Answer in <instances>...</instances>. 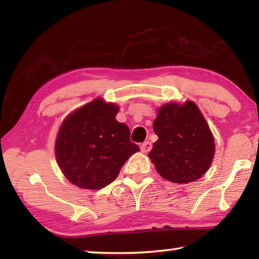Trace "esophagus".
<instances>
[{
	"instance_id": "34e87169",
	"label": "esophagus",
	"mask_w": 259,
	"mask_h": 259,
	"mask_svg": "<svg viewBox=\"0 0 259 259\" xmlns=\"http://www.w3.org/2000/svg\"><path fill=\"white\" fill-rule=\"evenodd\" d=\"M151 148H152V143L151 142H144L142 145H140V150H142L143 153L150 152Z\"/></svg>"
}]
</instances>
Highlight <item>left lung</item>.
I'll use <instances>...</instances> for the list:
<instances>
[{
    "label": "left lung",
    "mask_w": 259,
    "mask_h": 259,
    "mask_svg": "<svg viewBox=\"0 0 259 259\" xmlns=\"http://www.w3.org/2000/svg\"><path fill=\"white\" fill-rule=\"evenodd\" d=\"M153 130L159 139L150 159L162 178L176 184L198 181L208 171L214 154V140L196 105L170 103L157 111Z\"/></svg>",
    "instance_id": "1"
}]
</instances>
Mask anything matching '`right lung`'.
Instances as JSON below:
<instances>
[{
    "mask_svg": "<svg viewBox=\"0 0 259 259\" xmlns=\"http://www.w3.org/2000/svg\"><path fill=\"white\" fill-rule=\"evenodd\" d=\"M119 106L96 98L61 123L56 140V159L74 185L100 190L111 184L122 165L140 151L130 140L128 125L117 122Z\"/></svg>",
    "mask_w": 259,
    "mask_h": 259,
    "instance_id": "obj_1",
    "label": "right lung"
}]
</instances>
